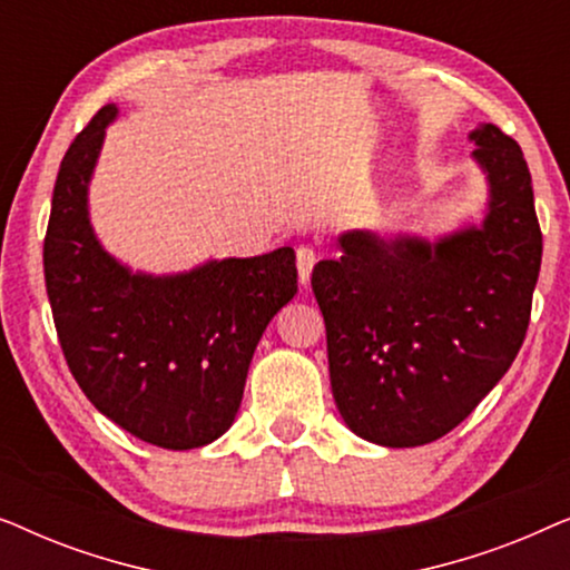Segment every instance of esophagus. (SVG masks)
Here are the masks:
<instances>
[{"instance_id":"34e87169","label":"esophagus","mask_w":570,"mask_h":570,"mask_svg":"<svg viewBox=\"0 0 570 570\" xmlns=\"http://www.w3.org/2000/svg\"><path fill=\"white\" fill-rule=\"evenodd\" d=\"M295 264H298L301 285H308L311 283V269H314V264H316V248L314 246H298V252H295Z\"/></svg>"}]
</instances>
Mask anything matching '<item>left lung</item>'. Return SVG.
Returning a JSON list of instances; mask_svg holds the SVG:
<instances>
[{
    "instance_id": "left-lung-1",
    "label": "left lung",
    "mask_w": 570,
    "mask_h": 570,
    "mask_svg": "<svg viewBox=\"0 0 570 570\" xmlns=\"http://www.w3.org/2000/svg\"><path fill=\"white\" fill-rule=\"evenodd\" d=\"M488 174L482 225L428 244L353 230L314 267L332 394L353 433L423 446L462 423L511 368L527 337L542 262L532 176L517 139L480 124Z\"/></svg>"
}]
</instances>
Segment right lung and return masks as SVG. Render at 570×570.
Segmentation results:
<instances>
[{"mask_svg":"<svg viewBox=\"0 0 570 570\" xmlns=\"http://www.w3.org/2000/svg\"><path fill=\"white\" fill-rule=\"evenodd\" d=\"M114 119V104L100 108L59 166L43 240L53 324L98 412L153 446L199 449L233 425L254 350L298 293L295 252L166 277L116 262L88 217V184Z\"/></svg>","mask_w":570,"mask_h":570,"instance_id":"obj_1","label":"right lung"}]
</instances>
